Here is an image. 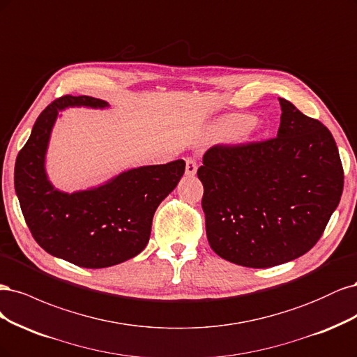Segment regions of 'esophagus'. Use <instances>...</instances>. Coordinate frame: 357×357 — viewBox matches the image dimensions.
Instances as JSON below:
<instances>
[{
  "mask_svg": "<svg viewBox=\"0 0 357 357\" xmlns=\"http://www.w3.org/2000/svg\"><path fill=\"white\" fill-rule=\"evenodd\" d=\"M197 160H195L194 157H188L185 160V174L188 176H194L195 172H197Z\"/></svg>",
  "mask_w": 357,
  "mask_h": 357,
  "instance_id": "esophagus-1",
  "label": "esophagus"
}]
</instances>
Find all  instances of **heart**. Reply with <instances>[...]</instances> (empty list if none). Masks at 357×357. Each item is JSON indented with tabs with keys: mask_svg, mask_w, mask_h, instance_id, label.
Masks as SVG:
<instances>
[{
	"mask_svg": "<svg viewBox=\"0 0 357 357\" xmlns=\"http://www.w3.org/2000/svg\"><path fill=\"white\" fill-rule=\"evenodd\" d=\"M255 128L257 121L252 120L250 116H246V114H234V116H228L218 123L215 133L221 137L233 135L234 139L245 141L254 133Z\"/></svg>",
	"mask_w": 357,
	"mask_h": 357,
	"instance_id": "obj_1",
	"label": "heart"
}]
</instances>
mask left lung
Listing matches in <instances>:
<instances>
[{
  "mask_svg": "<svg viewBox=\"0 0 357 357\" xmlns=\"http://www.w3.org/2000/svg\"><path fill=\"white\" fill-rule=\"evenodd\" d=\"M279 102L278 136L213 145L197 170L209 245L237 266L267 268L307 254L342 194L344 170L328 128Z\"/></svg>",
  "mask_w": 357,
  "mask_h": 357,
  "instance_id": "8db88e82",
  "label": "left lung"
}]
</instances>
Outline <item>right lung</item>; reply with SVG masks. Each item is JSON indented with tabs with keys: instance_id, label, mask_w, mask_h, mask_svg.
I'll list each match as a JSON object with an SVG mask.
<instances>
[{
	"instance_id": "right-lung-1",
	"label": "right lung",
	"mask_w": 357,
	"mask_h": 357,
	"mask_svg": "<svg viewBox=\"0 0 357 357\" xmlns=\"http://www.w3.org/2000/svg\"><path fill=\"white\" fill-rule=\"evenodd\" d=\"M82 105L103 108L108 103L65 95L40 114L16 158L15 190L29 231L45 252L78 267L103 268L145 249L154 212L178 185L185 162L132 169L87 191L54 190L44 170L50 132L57 111Z\"/></svg>"
}]
</instances>
